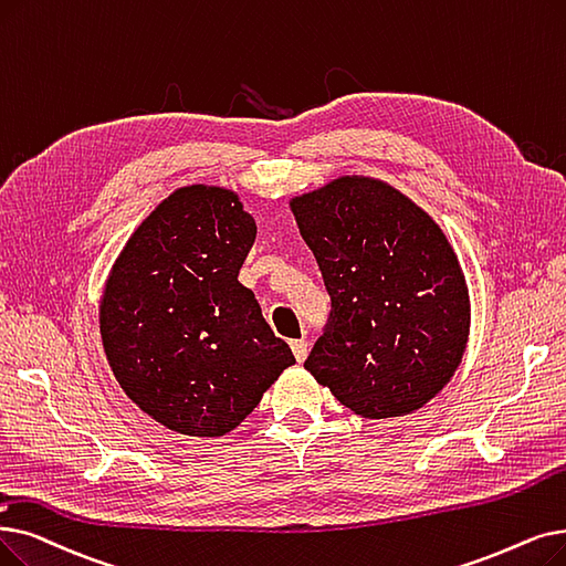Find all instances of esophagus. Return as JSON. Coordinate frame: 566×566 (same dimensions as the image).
<instances>
[{
    "instance_id": "34e87169",
    "label": "esophagus",
    "mask_w": 566,
    "mask_h": 566,
    "mask_svg": "<svg viewBox=\"0 0 566 566\" xmlns=\"http://www.w3.org/2000/svg\"><path fill=\"white\" fill-rule=\"evenodd\" d=\"M307 349H310L307 339H291V352H293V356H296V360L303 363L307 358Z\"/></svg>"
}]
</instances>
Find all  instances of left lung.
Listing matches in <instances>:
<instances>
[{"instance_id": "8db88e82", "label": "left lung", "mask_w": 566, "mask_h": 566, "mask_svg": "<svg viewBox=\"0 0 566 566\" xmlns=\"http://www.w3.org/2000/svg\"><path fill=\"white\" fill-rule=\"evenodd\" d=\"M331 296L305 360L365 419L432 400L462 358L470 301L449 240L407 196L339 178L291 203Z\"/></svg>"}]
</instances>
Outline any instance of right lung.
<instances>
[{"label": "right lung", "mask_w": 566, "mask_h": 566, "mask_svg": "<svg viewBox=\"0 0 566 566\" xmlns=\"http://www.w3.org/2000/svg\"><path fill=\"white\" fill-rule=\"evenodd\" d=\"M254 238L233 191L191 185L153 210L111 270L102 301L108 363L168 430L227 434L296 363L238 282Z\"/></svg>", "instance_id": "right-lung-1"}]
</instances>
